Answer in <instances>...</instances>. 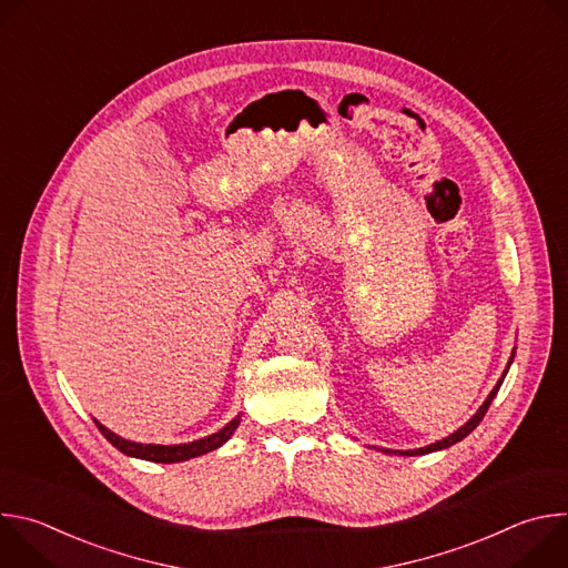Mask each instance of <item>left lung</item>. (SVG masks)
Returning a JSON list of instances; mask_svg holds the SVG:
<instances>
[{"mask_svg":"<svg viewBox=\"0 0 568 568\" xmlns=\"http://www.w3.org/2000/svg\"><path fill=\"white\" fill-rule=\"evenodd\" d=\"M513 359H515V351H513V355H510V362H508V366H506V371H504V375L499 377V382H497V386L490 390V395L485 397V402L480 404L478 407V412L460 427V429H456L452 436H447V438H443V440H436V443H432V445H427V447H420V449H407V452H395V449H382V452H386V454H399V456H423V454H432V452H438V449H447V447H452V445H456L458 440H463L465 436H469L476 427H478V423L483 420V416L488 414V409H490V404H493V399L497 397V393H499V388H501V384H504V377H506V373H508V368H510V364H513Z\"/></svg>","mask_w":568,"mask_h":568,"instance_id":"8db88e82","label":"left lung"}]
</instances>
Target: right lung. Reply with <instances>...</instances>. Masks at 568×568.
I'll return each mask as SVG.
<instances>
[{"mask_svg":"<svg viewBox=\"0 0 568 568\" xmlns=\"http://www.w3.org/2000/svg\"><path fill=\"white\" fill-rule=\"evenodd\" d=\"M99 432L125 456H134V458H143V460H152V463H180V460H189L195 456H202L206 452H213L217 447H222L233 432L240 425V416H235L231 423H226L217 434H211L206 438L193 440V443H184V445H143V443H132L125 440L121 436H116L114 432H110L108 427H103L99 420H94Z\"/></svg>","mask_w":568,"mask_h":568,"instance_id":"1","label":"right lung"}]
</instances>
